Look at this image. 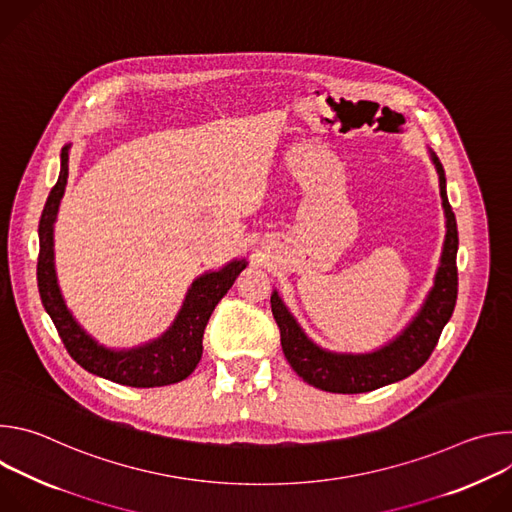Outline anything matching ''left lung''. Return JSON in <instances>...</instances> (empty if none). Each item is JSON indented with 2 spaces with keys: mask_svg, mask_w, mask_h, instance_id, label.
I'll use <instances>...</instances> for the list:
<instances>
[{
  "mask_svg": "<svg viewBox=\"0 0 512 512\" xmlns=\"http://www.w3.org/2000/svg\"><path fill=\"white\" fill-rule=\"evenodd\" d=\"M429 160L440 178V196L446 216V237L435 269L433 285L409 324L383 346L369 352H338L314 342L289 312L279 291L271 294V312L281 332V348L287 362L308 385L328 393H367L397 383L423 367L433 352L444 326L450 322L458 300V225L448 200L442 162L427 148Z\"/></svg>",
  "mask_w": 512,
  "mask_h": 512,
  "instance_id": "1",
  "label": "left lung"
}]
</instances>
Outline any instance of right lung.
Listing matches in <instances>:
<instances>
[{"mask_svg": "<svg viewBox=\"0 0 512 512\" xmlns=\"http://www.w3.org/2000/svg\"><path fill=\"white\" fill-rule=\"evenodd\" d=\"M68 152L70 143L60 152V174L48 194L38 225V289L46 314L52 318L68 354L97 377L137 389L184 381L202 356V336L214 306L223 300L249 261L245 257L233 259L221 269L198 275L190 283L174 322L160 336L131 348L101 344L68 310L54 265V223L68 178Z\"/></svg>", "mask_w": 512, "mask_h": 512, "instance_id": "right-lung-1", "label": "right lung"}]
</instances>
